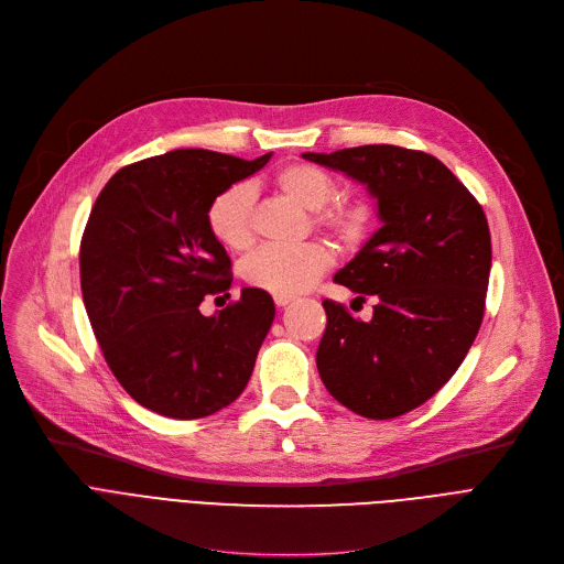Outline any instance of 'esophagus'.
Wrapping results in <instances>:
<instances>
[{"label": "esophagus", "instance_id": "obj_1", "mask_svg": "<svg viewBox=\"0 0 564 564\" xmlns=\"http://www.w3.org/2000/svg\"><path fill=\"white\" fill-rule=\"evenodd\" d=\"M292 302V297H274V304L279 306V308H283V306H288Z\"/></svg>", "mask_w": 564, "mask_h": 564}]
</instances>
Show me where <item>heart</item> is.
Here are the masks:
<instances>
[{"mask_svg":"<svg viewBox=\"0 0 564 564\" xmlns=\"http://www.w3.org/2000/svg\"><path fill=\"white\" fill-rule=\"evenodd\" d=\"M274 187L315 213V224L334 232L343 242H357L366 228V213L354 205L327 207L338 187L334 177L313 164H288L276 171ZM253 196L242 183L219 192L207 205V228L215 240L230 251H245L253 242L251 219ZM332 251L322 242H306L297 247H262L253 251L240 267L247 285L264 290L274 297H294L306 292L332 267Z\"/></svg>","mask_w":564,"mask_h":564,"instance_id":"1","label":"heart"}]
</instances>
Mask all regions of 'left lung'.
I'll list each match as a JSON object with an SVG mask.
<instances>
[{
    "label": "left lung",
    "instance_id": "1",
    "mask_svg": "<svg viewBox=\"0 0 564 564\" xmlns=\"http://www.w3.org/2000/svg\"><path fill=\"white\" fill-rule=\"evenodd\" d=\"M302 158L364 185L381 224L334 276L357 300H375L372 319L322 302L319 377L359 416H402L455 375L478 336L491 270L487 217L455 173L421 151L375 143Z\"/></svg>",
    "mask_w": 564,
    "mask_h": 564
}]
</instances>
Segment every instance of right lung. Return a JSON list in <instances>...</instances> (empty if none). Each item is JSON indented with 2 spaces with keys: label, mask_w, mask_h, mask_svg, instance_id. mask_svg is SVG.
Listing matches in <instances>:
<instances>
[{
  "label": "right lung",
  "mask_w": 564,
  "mask_h": 564,
  "mask_svg": "<svg viewBox=\"0 0 564 564\" xmlns=\"http://www.w3.org/2000/svg\"><path fill=\"white\" fill-rule=\"evenodd\" d=\"M270 158L203 148L148 158L113 173L88 217L79 249L88 319L113 377L160 416H210L240 398L253 372L276 313L270 294L242 288L215 315L198 306L230 288L207 205Z\"/></svg>",
  "instance_id": "add662e5"
}]
</instances>
